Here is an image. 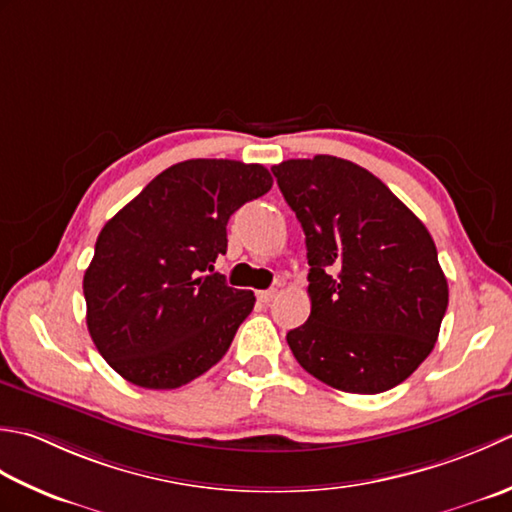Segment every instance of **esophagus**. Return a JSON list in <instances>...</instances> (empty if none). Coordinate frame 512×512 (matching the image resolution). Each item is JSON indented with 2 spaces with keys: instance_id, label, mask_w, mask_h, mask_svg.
Masks as SVG:
<instances>
[{
  "instance_id": "1",
  "label": "esophagus",
  "mask_w": 512,
  "mask_h": 512,
  "mask_svg": "<svg viewBox=\"0 0 512 512\" xmlns=\"http://www.w3.org/2000/svg\"><path fill=\"white\" fill-rule=\"evenodd\" d=\"M276 296H278V291H276V289H265V291H258V300H260V302H265V305H267V302L274 300Z\"/></svg>"
}]
</instances>
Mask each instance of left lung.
<instances>
[{"mask_svg":"<svg viewBox=\"0 0 512 512\" xmlns=\"http://www.w3.org/2000/svg\"><path fill=\"white\" fill-rule=\"evenodd\" d=\"M305 232L311 314L287 333L305 371L344 393L398 387L448 307L429 229L378 176L318 154L271 168Z\"/></svg>","mask_w":512,"mask_h":512,"instance_id":"8db88e82","label":"left lung"}]
</instances>
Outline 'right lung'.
<instances>
[{"instance_id":"obj_1","label":"right lung","mask_w":512,"mask_h":512,"mask_svg":"<svg viewBox=\"0 0 512 512\" xmlns=\"http://www.w3.org/2000/svg\"><path fill=\"white\" fill-rule=\"evenodd\" d=\"M271 183L258 163L190 159L103 225L83 274L86 322L121 378L179 389L225 356L256 298L229 287L214 263L227 252L229 216Z\"/></svg>"}]
</instances>
